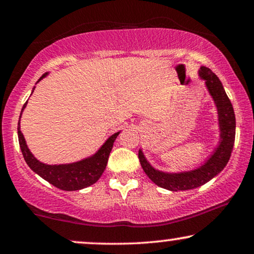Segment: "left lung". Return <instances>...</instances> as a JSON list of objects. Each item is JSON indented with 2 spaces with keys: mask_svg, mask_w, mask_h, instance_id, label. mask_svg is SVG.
Listing matches in <instances>:
<instances>
[{
  "mask_svg": "<svg viewBox=\"0 0 254 254\" xmlns=\"http://www.w3.org/2000/svg\"><path fill=\"white\" fill-rule=\"evenodd\" d=\"M200 77L206 83L208 92L214 99L218 114V126H220V143L215 149L213 155L199 168L178 173H169L156 170L144 157L143 152L138 150V159L151 182L163 189L178 192V190H193L202 186L216 177L228 164L230 159L236 135V118L232 104L225 93V90L216 75L207 67H201Z\"/></svg>",
  "mask_w": 254,
  "mask_h": 254,
  "instance_id": "1",
  "label": "left lung"
}]
</instances>
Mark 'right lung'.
Segmentation results:
<instances>
[{
	"label": "right lung",
	"instance_id": "obj_1",
	"mask_svg": "<svg viewBox=\"0 0 254 254\" xmlns=\"http://www.w3.org/2000/svg\"><path fill=\"white\" fill-rule=\"evenodd\" d=\"M46 76L47 72L41 76L38 79V82L44 77H46ZM33 91L34 88L32 90V93ZM26 104L27 102L24 104L22 112L26 107ZM22 112H20L19 116V123ZM19 123L18 127H17V130H18V141L20 150H22V154L26 164L30 166V169L33 172L39 175L41 178L52 184L53 186L64 190H78L95 184L100 178V176L103 175L104 170L106 169L110 152L113 148V143L118 135L120 134V131H118V133L111 135L105 141V143L99 148V150L88 158H84L82 161L75 163H70V164L48 165L38 161L32 155V152L30 151V149L27 148L25 138H24V135L20 131Z\"/></svg>",
	"mask_w": 254,
	"mask_h": 254
}]
</instances>
